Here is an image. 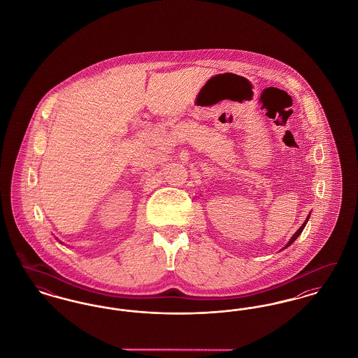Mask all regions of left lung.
<instances>
[{"label":"left lung","instance_id":"obj_1","mask_svg":"<svg viewBox=\"0 0 358 358\" xmlns=\"http://www.w3.org/2000/svg\"><path fill=\"white\" fill-rule=\"evenodd\" d=\"M307 220H308V216H307L306 222H303V224H302V225H301V228H299V229H298V231H296V232H295V234H294V236H292V238H289V243H287V245H286V247H285V248H287V247H289V245H291V244H292V243H294V241H295V240H296V238H298V236H299V235H301V234H302V231H303V228H305V227H306Z\"/></svg>","mask_w":358,"mask_h":358}]
</instances>
